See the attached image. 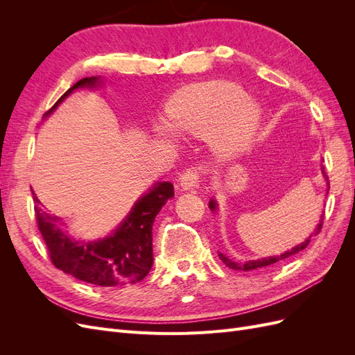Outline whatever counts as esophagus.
<instances>
[{
    "mask_svg": "<svg viewBox=\"0 0 355 355\" xmlns=\"http://www.w3.org/2000/svg\"><path fill=\"white\" fill-rule=\"evenodd\" d=\"M201 170L202 168L200 166H194V167L187 168L184 173L180 175V187L184 188L185 191L197 188L198 187V182H200Z\"/></svg>",
    "mask_w": 355,
    "mask_h": 355,
    "instance_id": "1",
    "label": "esophagus"
}]
</instances>
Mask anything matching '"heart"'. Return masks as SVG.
<instances>
[{
    "instance_id": "1",
    "label": "heart",
    "mask_w": 355,
    "mask_h": 355,
    "mask_svg": "<svg viewBox=\"0 0 355 355\" xmlns=\"http://www.w3.org/2000/svg\"><path fill=\"white\" fill-rule=\"evenodd\" d=\"M168 124L178 132L206 135L222 154H237L250 144L259 108L240 85L228 81L192 84L167 103Z\"/></svg>"
}]
</instances>
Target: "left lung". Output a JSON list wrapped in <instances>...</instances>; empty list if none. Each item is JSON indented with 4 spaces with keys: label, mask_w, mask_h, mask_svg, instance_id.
Returning a JSON list of instances; mask_svg holds the SVG:
<instances>
[{
    "label": "left lung",
    "mask_w": 355,
    "mask_h": 355,
    "mask_svg": "<svg viewBox=\"0 0 355 355\" xmlns=\"http://www.w3.org/2000/svg\"><path fill=\"white\" fill-rule=\"evenodd\" d=\"M324 173V171H323ZM209 207L211 209V210H216V202H214L213 200L210 201V204H209ZM321 228H323V219H321V222H320V225L317 227V230H315V232H314V235H317L320 231H321ZM311 239V237H309ZM306 240V241H304L302 244H299V245H296L295 249H292L290 252H286V253H283V254H280V256H272V257H265V259H259V261H249V262H245V263H237V262H232V261H230L227 256H223L222 253H219V257H220V261L227 265L228 268H232V270H241V271H252V270H256V268H263V266H270V265H272V263H275V262H280V261H283V259H287L288 256H292V254H296V253H299V252H302L305 247L309 244V241L311 240Z\"/></svg>",
    "instance_id": "8db88e82"
}]
</instances>
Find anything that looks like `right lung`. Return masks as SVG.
<instances>
[{
	"label": "right lung",
	"instance_id": "1",
	"mask_svg": "<svg viewBox=\"0 0 355 355\" xmlns=\"http://www.w3.org/2000/svg\"><path fill=\"white\" fill-rule=\"evenodd\" d=\"M98 78H83L63 93L62 98L46 112L49 115L75 89L93 85ZM173 185L159 182L139 200L127 219L111 237L93 243H75L63 232L58 216L35 206L38 230L47 245L51 263L58 270L81 282L101 287H115L142 282L151 271L153 225L158 211L173 197ZM38 202V200L35 198Z\"/></svg>",
	"mask_w": 355,
	"mask_h": 355
}]
</instances>
